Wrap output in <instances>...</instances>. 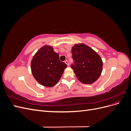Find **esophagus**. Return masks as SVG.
Masks as SVG:
<instances>
[{"label":"esophagus","instance_id":"obj_1","mask_svg":"<svg viewBox=\"0 0 131 131\" xmlns=\"http://www.w3.org/2000/svg\"><path fill=\"white\" fill-rule=\"evenodd\" d=\"M64 62H65V63H66V64L67 66H69V62H68V61L66 60V61H64Z\"/></svg>","mask_w":131,"mask_h":131}]
</instances>
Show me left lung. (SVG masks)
<instances>
[{"label": "left lung", "mask_w": 131, "mask_h": 131, "mask_svg": "<svg viewBox=\"0 0 131 131\" xmlns=\"http://www.w3.org/2000/svg\"><path fill=\"white\" fill-rule=\"evenodd\" d=\"M72 53L73 63L71 68L78 80L85 84L96 81L100 77L103 68V62L99 54L82 43L75 45Z\"/></svg>", "instance_id": "1"}]
</instances>
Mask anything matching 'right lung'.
I'll return each mask as SVG.
<instances>
[{
    "label": "right lung",
    "instance_id": "add662e5",
    "mask_svg": "<svg viewBox=\"0 0 131 131\" xmlns=\"http://www.w3.org/2000/svg\"><path fill=\"white\" fill-rule=\"evenodd\" d=\"M67 67L65 63L59 60L58 53L50 46L41 47L35 53L31 62L33 77L39 84L46 87L56 85Z\"/></svg>",
    "mask_w": 131,
    "mask_h": 131
}]
</instances>
